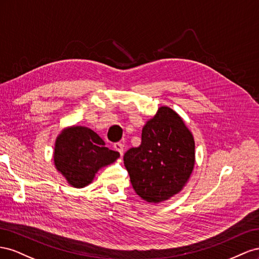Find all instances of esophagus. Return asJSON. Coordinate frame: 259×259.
<instances>
[{"instance_id":"34e87169","label":"esophagus","mask_w":259,"mask_h":259,"mask_svg":"<svg viewBox=\"0 0 259 259\" xmlns=\"http://www.w3.org/2000/svg\"><path fill=\"white\" fill-rule=\"evenodd\" d=\"M114 149L117 152H119L120 155H122V153H123V144L120 143V142H116V143H114Z\"/></svg>"}]
</instances>
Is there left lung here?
I'll use <instances>...</instances> for the list:
<instances>
[{
    "instance_id": "left-lung-1",
    "label": "left lung",
    "mask_w": 259,
    "mask_h": 259,
    "mask_svg": "<svg viewBox=\"0 0 259 259\" xmlns=\"http://www.w3.org/2000/svg\"><path fill=\"white\" fill-rule=\"evenodd\" d=\"M194 139L179 115L162 106L142 130V142L124 153L136 193L150 203L165 201L187 183L195 160Z\"/></svg>"
}]
</instances>
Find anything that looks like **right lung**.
<instances>
[{
	"label": "right lung",
	"instance_id": "right-lung-1",
	"mask_svg": "<svg viewBox=\"0 0 259 259\" xmlns=\"http://www.w3.org/2000/svg\"><path fill=\"white\" fill-rule=\"evenodd\" d=\"M118 157L119 153L109 150L94 131L85 127L66 129L56 140L55 166L75 188L88 186L101 167Z\"/></svg>",
	"mask_w": 259,
	"mask_h": 259
}]
</instances>
